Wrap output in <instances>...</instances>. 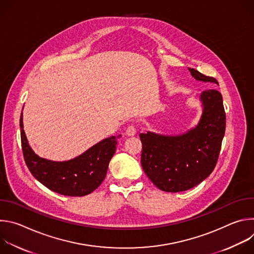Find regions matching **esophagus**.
I'll return each instance as SVG.
<instances>
[{"instance_id": "esophagus-1", "label": "esophagus", "mask_w": 254, "mask_h": 254, "mask_svg": "<svg viewBox=\"0 0 254 254\" xmlns=\"http://www.w3.org/2000/svg\"><path fill=\"white\" fill-rule=\"evenodd\" d=\"M135 133H136V129H135V127H134L133 126H129V127H127V129H126V134H127V136H133Z\"/></svg>"}]
</instances>
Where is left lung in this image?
Instances as JSON below:
<instances>
[{
    "label": "left lung",
    "mask_w": 254,
    "mask_h": 254,
    "mask_svg": "<svg viewBox=\"0 0 254 254\" xmlns=\"http://www.w3.org/2000/svg\"><path fill=\"white\" fill-rule=\"evenodd\" d=\"M200 81L218 84L214 77L189 68ZM203 114L196 127L181 135L140 133V163L148 178L160 190L181 192L205 180L214 170L225 133L226 116L221 93L208 89L201 93Z\"/></svg>",
    "instance_id": "8db88e82"
}]
</instances>
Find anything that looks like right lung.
Returning a JSON list of instances; mask_svg holds the SVG:
<instances>
[{"label":"right lung","instance_id":"add662e5","mask_svg":"<svg viewBox=\"0 0 254 254\" xmlns=\"http://www.w3.org/2000/svg\"><path fill=\"white\" fill-rule=\"evenodd\" d=\"M20 127L23 156L31 174L51 191L71 197L88 195L100 186L121 136L104 138L70 161L53 162L38 157L30 148L23 129L22 115Z\"/></svg>","mask_w":254,"mask_h":254}]
</instances>
